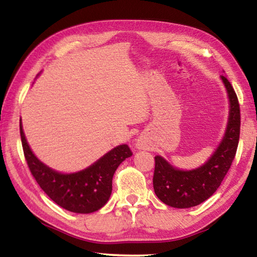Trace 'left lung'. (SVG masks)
Wrapping results in <instances>:
<instances>
[{"instance_id":"8db88e82","label":"left lung","mask_w":257,"mask_h":257,"mask_svg":"<svg viewBox=\"0 0 257 257\" xmlns=\"http://www.w3.org/2000/svg\"><path fill=\"white\" fill-rule=\"evenodd\" d=\"M221 78L228 90L230 114L227 132L212 158L201 168L181 171L161 156H155L154 191L169 206L188 208L206 201L219 188L236 156L240 135V107L232 85L224 76Z\"/></svg>"}]
</instances>
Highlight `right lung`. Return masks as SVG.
Returning <instances> with one entry per match:
<instances>
[{
    "instance_id": "obj_1",
    "label": "right lung",
    "mask_w": 257,
    "mask_h": 257,
    "mask_svg": "<svg viewBox=\"0 0 257 257\" xmlns=\"http://www.w3.org/2000/svg\"><path fill=\"white\" fill-rule=\"evenodd\" d=\"M20 136L25 159L35 180L52 201L75 213H92L105 205L112 193V179L116 168L133 155L128 145H120L85 170L60 173L47 168L33 154L21 122Z\"/></svg>"
}]
</instances>
